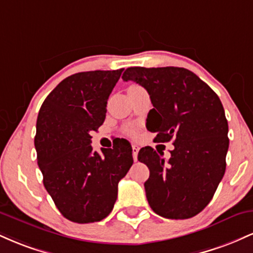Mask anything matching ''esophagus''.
I'll return each mask as SVG.
<instances>
[{
  "instance_id": "1",
  "label": "esophagus",
  "mask_w": 253,
  "mask_h": 253,
  "mask_svg": "<svg viewBox=\"0 0 253 253\" xmlns=\"http://www.w3.org/2000/svg\"><path fill=\"white\" fill-rule=\"evenodd\" d=\"M138 151H139L138 145L133 144L132 145V155H133V159H134V162H136V159H138Z\"/></svg>"
}]
</instances>
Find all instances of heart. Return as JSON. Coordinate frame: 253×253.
Here are the masks:
<instances>
[{
	"label": "heart",
	"instance_id": "obj_1",
	"mask_svg": "<svg viewBox=\"0 0 253 253\" xmlns=\"http://www.w3.org/2000/svg\"><path fill=\"white\" fill-rule=\"evenodd\" d=\"M132 86H136V85H132Z\"/></svg>",
	"mask_w": 253,
	"mask_h": 253
}]
</instances>
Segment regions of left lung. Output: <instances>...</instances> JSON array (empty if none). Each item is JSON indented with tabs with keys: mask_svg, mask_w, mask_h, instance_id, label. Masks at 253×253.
<instances>
[{
	"mask_svg": "<svg viewBox=\"0 0 253 253\" xmlns=\"http://www.w3.org/2000/svg\"><path fill=\"white\" fill-rule=\"evenodd\" d=\"M124 81L140 84L153 108L146 128L158 143L173 141L171 157L145 146L138 161L147 165L144 183L150 207L167 219H189L211 202L225 175L228 124L222 103L208 84L184 68L126 69Z\"/></svg>",
	"mask_w": 253,
	"mask_h": 253,
	"instance_id": "left-lung-1",
	"label": "left lung"
}]
</instances>
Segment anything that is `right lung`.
Wrapping results in <instances>:
<instances>
[{
	"mask_svg": "<svg viewBox=\"0 0 253 253\" xmlns=\"http://www.w3.org/2000/svg\"><path fill=\"white\" fill-rule=\"evenodd\" d=\"M113 71L78 72L45 98L34 145L42 182L64 217L77 223L101 221L112 211L118 184L133 164L126 139L113 149L92 151V130L103 124L107 101L121 76Z\"/></svg>",
	"mask_w": 253,
	"mask_h": 253,
	"instance_id": "add662e5",
	"label": "right lung"
}]
</instances>
